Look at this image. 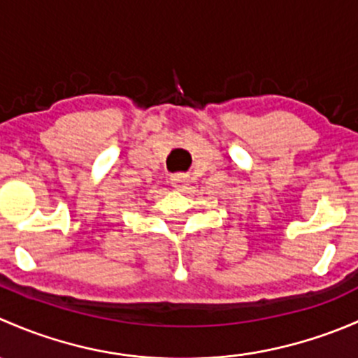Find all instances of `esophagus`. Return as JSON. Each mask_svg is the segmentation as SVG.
<instances>
[{
    "instance_id": "34e87169",
    "label": "esophagus",
    "mask_w": 358,
    "mask_h": 358,
    "mask_svg": "<svg viewBox=\"0 0 358 358\" xmlns=\"http://www.w3.org/2000/svg\"><path fill=\"white\" fill-rule=\"evenodd\" d=\"M171 185L175 187L176 190H180V192H183V190H185L187 187L190 185V176L189 175H175V176H171Z\"/></svg>"
}]
</instances>
